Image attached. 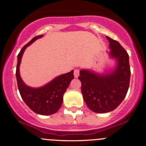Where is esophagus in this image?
<instances>
[{
    "label": "esophagus",
    "mask_w": 146,
    "mask_h": 146,
    "mask_svg": "<svg viewBox=\"0 0 146 146\" xmlns=\"http://www.w3.org/2000/svg\"><path fill=\"white\" fill-rule=\"evenodd\" d=\"M80 75V70L78 69H75L74 70V76L75 78H78Z\"/></svg>",
    "instance_id": "obj_1"
}]
</instances>
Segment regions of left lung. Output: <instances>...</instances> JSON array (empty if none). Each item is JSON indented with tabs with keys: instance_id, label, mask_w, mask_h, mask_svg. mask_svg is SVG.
I'll list each match as a JSON object with an SVG mask.
<instances>
[{
	"instance_id": "8db88e82",
	"label": "left lung",
	"mask_w": 146,
	"mask_h": 146,
	"mask_svg": "<svg viewBox=\"0 0 146 146\" xmlns=\"http://www.w3.org/2000/svg\"><path fill=\"white\" fill-rule=\"evenodd\" d=\"M110 44L109 57L115 61L114 67L100 73L81 69L78 79L82 83L83 99L96 113L110 112L122 102L129 89L130 68L129 55L117 41L106 36Z\"/></svg>"
}]
</instances>
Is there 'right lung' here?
Returning a JSON list of instances; mask_svg holds the SVG:
<instances>
[{
  "mask_svg": "<svg viewBox=\"0 0 146 146\" xmlns=\"http://www.w3.org/2000/svg\"><path fill=\"white\" fill-rule=\"evenodd\" d=\"M44 35L35 36L28 44L24 46L17 56V66L16 77L21 96L29 108L40 115L53 114L60 110L63 102V96L74 78V70L60 75L48 83L40 87L28 86L22 80L20 75V64L23 52L28 46Z\"/></svg>",
  "mask_w": 146,
  "mask_h": 146,
  "instance_id": "1",
  "label": "right lung"
}]
</instances>
